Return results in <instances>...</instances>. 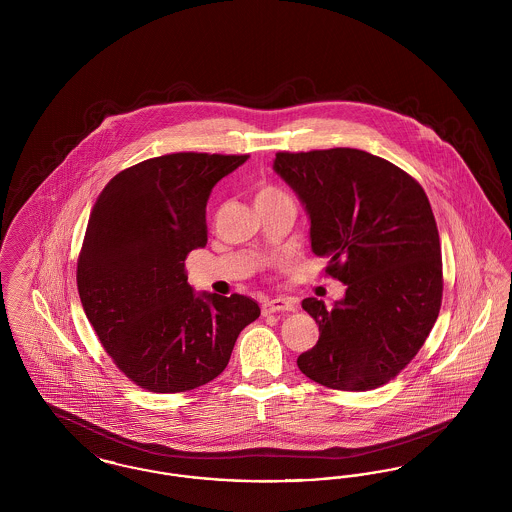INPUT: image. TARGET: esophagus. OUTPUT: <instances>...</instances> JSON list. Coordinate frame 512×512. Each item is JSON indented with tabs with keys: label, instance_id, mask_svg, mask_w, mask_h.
Instances as JSON below:
<instances>
[{
	"label": "esophagus",
	"instance_id": "1",
	"mask_svg": "<svg viewBox=\"0 0 512 512\" xmlns=\"http://www.w3.org/2000/svg\"><path fill=\"white\" fill-rule=\"evenodd\" d=\"M284 311H295V303L290 299L284 297H274V299H267L261 305V313L268 317L272 313H284Z\"/></svg>",
	"mask_w": 512,
	"mask_h": 512
}]
</instances>
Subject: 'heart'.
<instances>
[{"mask_svg":"<svg viewBox=\"0 0 512 512\" xmlns=\"http://www.w3.org/2000/svg\"><path fill=\"white\" fill-rule=\"evenodd\" d=\"M278 195H284V192H280L278 188L274 186H268L263 184L257 188V194H255V201H265V199H272V197H278Z\"/></svg>","mask_w":512,"mask_h":512,"instance_id":"1","label":"heart"}]
</instances>
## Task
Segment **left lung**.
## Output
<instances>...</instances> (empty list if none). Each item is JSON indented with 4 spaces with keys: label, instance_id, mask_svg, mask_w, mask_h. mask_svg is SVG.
Masks as SVG:
<instances>
[{
    "label": "left lung",
    "instance_id": "1",
    "mask_svg": "<svg viewBox=\"0 0 512 512\" xmlns=\"http://www.w3.org/2000/svg\"><path fill=\"white\" fill-rule=\"evenodd\" d=\"M274 171L305 205L326 274L347 286L330 311L303 299L320 336L297 366L332 390H376L413 361L438 320L441 245L428 195L411 174L351 147L278 151Z\"/></svg>",
    "mask_w": 512,
    "mask_h": 512
}]
</instances>
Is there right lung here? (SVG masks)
I'll use <instances>...</instances> for the list:
<instances>
[{"label":"right lung","instance_id":"obj_1","mask_svg":"<svg viewBox=\"0 0 512 512\" xmlns=\"http://www.w3.org/2000/svg\"><path fill=\"white\" fill-rule=\"evenodd\" d=\"M249 155L171 153L113 176L90 213L76 284L122 374L155 393L190 391L226 368L261 315L240 293L195 295L184 261L207 244V199Z\"/></svg>","mask_w":512,"mask_h":512}]
</instances>
